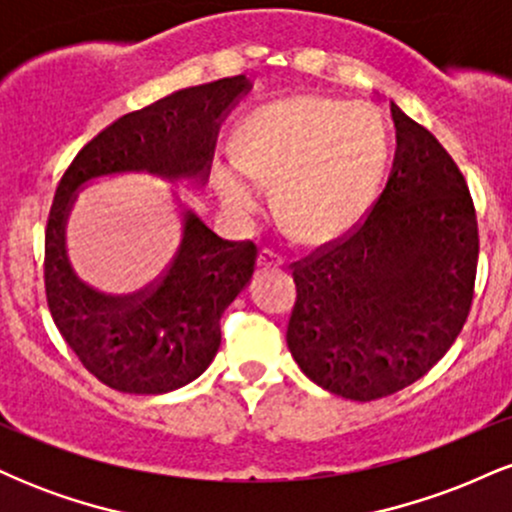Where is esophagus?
Returning a JSON list of instances; mask_svg holds the SVG:
<instances>
[{
  "instance_id": "34e87169",
  "label": "esophagus",
  "mask_w": 512,
  "mask_h": 512,
  "mask_svg": "<svg viewBox=\"0 0 512 512\" xmlns=\"http://www.w3.org/2000/svg\"><path fill=\"white\" fill-rule=\"evenodd\" d=\"M284 255L281 252H276L274 248H262L260 252V260H257V264H260L262 269H276V267H284Z\"/></svg>"
}]
</instances>
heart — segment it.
Wrapping results in <instances>:
<instances>
[{
  "instance_id": "b5f03b06",
  "label": "heart",
  "mask_w": 512,
  "mask_h": 512,
  "mask_svg": "<svg viewBox=\"0 0 512 512\" xmlns=\"http://www.w3.org/2000/svg\"><path fill=\"white\" fill-rule=\"evenodd\" d=\"M238 161L223 163L221 190L238 211L276 182V211L296 236L325 240L370 209L387 163V127L370 105L289 96L262 105L240 132Z\"/></svg>"
}]
</instances>
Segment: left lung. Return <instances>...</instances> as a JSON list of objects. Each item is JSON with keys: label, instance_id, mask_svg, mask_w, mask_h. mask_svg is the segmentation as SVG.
Instances as JSON below:
<instances>
[{"label": "left lung", "instance_id": "obj_1", "mask_svg": "<svg viewBox=\"0 0 512 512\" xmlns=\"http://www.w3.org/2000/svg\"><path fill=\"white\" fill-rule=\"evenodd\" d=\"M397 156L366 219L293 262L291 356L315 385L370 402L416 383L467 322L477 209L440 142L392 103Z\"/></svg>", "mask_w": 512, "mask_h": 512}]
</instances>
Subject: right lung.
<instances>
[{"mask_svg":"<svg viewBox=\"0 0 512 512\" xmlns=\"http://www.w3.org/2000/svg\"><path fill=\"white\" fill-rule=\"evenodd\" d=\"M250 91L243 74L182 88L122 115L64 170L45 228V296L57 330L103 385L163 395L199 378L221 346V315L255 272L257 245L231 243L185 211L182 240L158 279L129 296H105L79 276L64 250L74 192L101 175L144 170L207 180L221 120Z\"/></svg>","mask_w":512,"mask_h":512,"instance_id":"obj_1","label":"right lung"}]
</instances>
